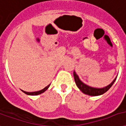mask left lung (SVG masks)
<instances>
[{"label": "left lung", "mask_w": 126, "mask_h": 126, "mask_svg": "<svg viewBox=\"0 0 126 126\" xmlns=\"http://www.w3.org/2000/svg\"><path fill=\"white\" fill-rule=\"evenodd\" d=\"M73 76H74L75 83L77 85V87L83 94L88 95H91V96L100 95H102L104 93H106V92H108L111 87L112 86V85L113 84V83L115 82V80H116V77H115V79H113V81L110 84L108 85V86L104 87H102V88H96V87H93L89 86L88 85H86L82 81H81L79 77L77 75V73H75V71L73 72Z\"/></svg>", "instance_id": "obj_1"}]
</instances>
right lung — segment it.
<instances>
[{
	"instance_id": "right-lung-1",
	"label": "right lung",
	"mask_w": 126,
	"mask_h": 126,
	"mask_svg": "<svg viewBox=\"0 0 126 126\" xmlns=\"http://www.w3.org/2000/svg\"><path fill=\"white\" fill-rule=\"evenodd\" d=\"M50 85L51 84L48 85L47 86L45 87L44 89H41V90H40V91H38V92H25V91H23V90H22V92H23V93H25V94H27V95H39V94H43V93H44V92L46 91L47 89L49 88V86H50Z\"/></svg>"
}]
</instances>
